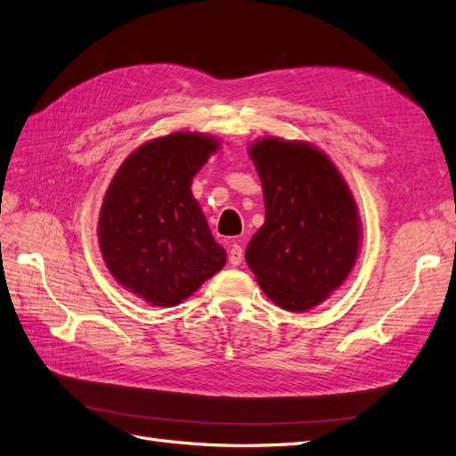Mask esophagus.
Masks as SVG:
<instances>
[{
    "label": "esophagus",
    "mask_w": 456,
    "mask_h": 456,
    "mask_svg": "<svg viewBox=\"0 0 456 456\" xmlns=\"http://www.w3.org/2000/svg\"><path fill=\"white\" fill-rule=\"evenodd\" d=\"M228 260H230L232 266H240V265H241V262H243V249H241V245L233 243V245L230 247Z\"/></svg>",
    "instance_id": "esophagus-1"
}]
</instances>
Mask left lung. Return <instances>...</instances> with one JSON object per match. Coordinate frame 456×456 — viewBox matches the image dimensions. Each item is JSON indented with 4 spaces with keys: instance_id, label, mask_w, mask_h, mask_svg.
Here are the masks:
<instances>
[{
    "instance_id": "left-lung-1",
    "label": "left lung",
    "mask_w": 456,
    "mask_h": 456,
    "mask_svg": "<svg viewBox=\"0 0 456 456\" xmlns=\"http://www.w3.org/2000/svg\"><path fill=\"white\" fill-rule=\"evenodd\" d=\"M249 154L265 190L266 220L245 260L275 305L310 310L354 268L362 238L355 201L333 161L306 142L272 136Z\"/></svg>"
}]
</instances>
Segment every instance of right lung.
<instances>
[{
  "mask_svg": "<svg viewBox=\"0 0 456 456\" xmlns=\"http://www.w3.org/2000/svg\"><path fill=\"white\" fill-rule=\"evenodd\" d=\"M218 144L200 133L150 141L123 161L108 186L99 241L108 270L151 306H175L226 262L190 191Z\"/></svg>",
  "mask_w": 456,
  "mask_h": 456,
  "instance_id": "right-lung-1",
  "label": "right lung"
}]
</instances>
